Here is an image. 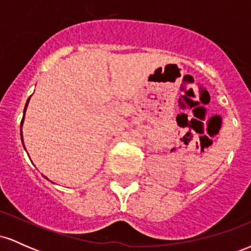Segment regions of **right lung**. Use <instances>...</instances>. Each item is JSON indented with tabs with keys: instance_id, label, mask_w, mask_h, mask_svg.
Instances as JSON below:
<instances>
[{
	"instance_id": "right-lung-1",
	"label": "right lung",
	"mask_w": 251,
	"mask_h": 251,
	"mask_svg": "<svg viewBox=\"0 0 251 251\" xmlns=\"http://www.w3.org/2000/svg\"><path fill=\"white\" fill-rule=\"evenodd\" d=\"M30 99V98H29ZM29 99H28V101H27V103H25V108H27V106H28V102H29ZM24 119H25V116H24ZM24 119H22V122H21V126H22V124H24ZM21 138H22V131H21ZM24 140V139H22Z\"/></svg>"
}]
</instances>
